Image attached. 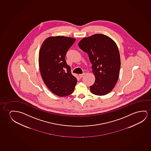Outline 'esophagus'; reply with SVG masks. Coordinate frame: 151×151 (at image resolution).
Wrapping results in <instances>:
<instances>
[{
    "label": "esophagus",
    "mask_w": 151,
    "mask_h": 151,
    "mask_svg": "<svg viewBox=\"0 0 151 151\" xmlns=\"http://www.w3.org/2000/svg\"><path fill=\"white\" fill-rule=\"evenodd\" d=\"M85 75V73H83V74H79V77L81 78L82 77H83V76Z\"/></svg>",
    "instance_id": "34e87169"
}]
</instances>
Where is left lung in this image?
Returning a JSON list of instances; mask_svg holds the SVG:
<instances>
[{
	"instance_id": "8db88e82",
	"label": "left lung",
	"mask_w": 151,
	"mask_h": 151,
	"mask_svg": "<svg viewBox=\"0 0 151 151\" xmlns=\"http://www.w3.org/2000/svg\"><path fill=\"white\" fill-rule=\"evenodd\" d=\"M79 48L87 53L92 64L95 81L90 91L97 96L111 92L118 79L120 58L115 42L106 35L96 34L85 37L79 42Z\"/></svg>"
}]
</instances>
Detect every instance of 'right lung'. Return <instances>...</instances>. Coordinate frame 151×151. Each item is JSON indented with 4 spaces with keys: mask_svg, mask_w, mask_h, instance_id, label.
<instances>
[{
    "mask_svg": "<svg viewBox=\"0 0 151 151\" xmlns=\"http://www.w3.org/2000/svg\"><path fill=\"white\" fill-rule=\"evenodd\" d=\"M76 40L65 36H51L42 44L39 55V66L42 78L53 93L65 96L72 93L76 78L66 63V54Z\"/></svg>",
    "mask_w": 151,
    "mask_h": 151,
    "instance_id": "1",
    "label": "right lung"
}]
</instances>
